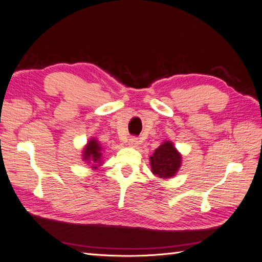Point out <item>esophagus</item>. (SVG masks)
Returning <instances> with one entry per match:
<instances>
[{"label": "esophagus", "mask_w": 262, "mask_h": 262, "mask_svg": "<svg viewBox=\"0 0 262 262\" xmlns=\"http://www.w3.org/2000/svg\"><path fill=\"white\" fill-rule=\"evenodd\" d=\"M127 144H129V147H132V148L137 147L138 144H139L138 138H136V137H131V138L129 139V141H127Z\"/></svg>", "instance_id": "obj_1"}]
</instances>
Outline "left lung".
<instances>
[{"label":"left lung","instance_id":"left-lung-1","mask_svg":"<svg viewBox=\"0 0 262 262\" xmlns=\"http://www.w3.org/2000/svg\"><path fill=\"white\" fill-rule=\"evenodd\" d=\"M182 156L170 141H166L150 157L151 170L159 178H170L179 169Z\"/></svg>","mask_w":262,"mask_h":262}]
</instances>
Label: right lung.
Instances as JSON below:
<instances>
[{"label":"right lung","mask_w":262,"mask_h":262,"mask_svg":"<svg viewBox=\"0 0 262 262\" xmlns=\"http://www.w3.org/2000/svg\"><path fill=\"white\" fill-rule=\"evenodd\" d=\"M101 150L102 148L97 140H94V139H93V140H90L89 143H87L86 148L84 149V160H86L87 162L92 161L93 165H94L93 168H97V166L100 165H96V164H100L101 162V157H102Z\"/></svg>","instance_id":"right-lung-1"}]
</instances>
